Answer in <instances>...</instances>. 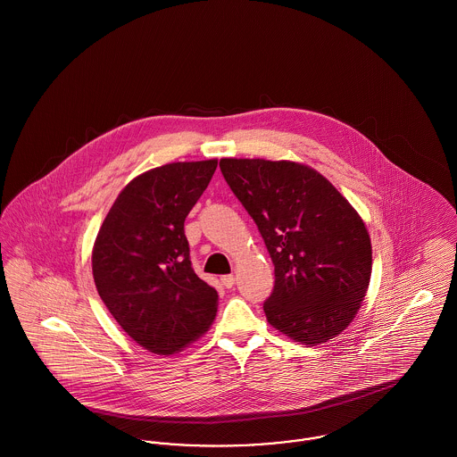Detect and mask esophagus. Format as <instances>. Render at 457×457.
Wrapping results in <instances>:
<instances>
[{
	"label": "esophagus",
	"mask_w": 457,
	"mask_h": 457,
	"mask_svg": "<svg viewBox=\"0 0 457 457\" xmlns=\"http://www.w3.org/2000/svg\"><path fill=\"white\" fill-rule=\"evenodd\" d=\"M235 281H237V279H235L233 274H228V276H222V278H220V283L224 284L226 287H233Z\"/></svg>",
	"instance_id": "34e87169"
}]
</instances>
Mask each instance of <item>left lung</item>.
Instances as JSON below:
<instances>
[{
	"label": "left lung",
	"instance_id": "1",
	"mask_svg": "<svg viewBox=\"0 0 457 457\" xmlns=\"http://www.w3.org/2000/svg\"><path fill=\"white\" fill-rule=\"evenodd\" d=\"M219 168L274 262L267 322L306 346L337 337L369 291L371 241L361 216L303 162L222 157Z\"/></svg>",
	"mask_w": 457,
	"mask_h": 457
}]
</instances>
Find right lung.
<instances>
[{
  "label": "right lung",
  "mask_w": 457,
  "mask_h": 457,
  "mask_svg": "<svg viewBox=\"0 0 457 457\" xmlns=\"http://www.w3.org/2000/svg\"><path fill=\"white\" fill-rule=\"evenodd\" d=\"M218 159L170 162L138 174L116 196L92 248V276L109 313L131 339L171 356L204 336L218 291L192 269L185 219Z\"/></svg>",
  "instance_id": "obj_1"
}]
</instances>
